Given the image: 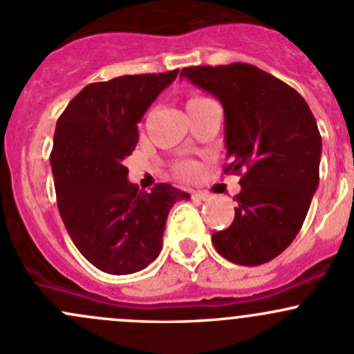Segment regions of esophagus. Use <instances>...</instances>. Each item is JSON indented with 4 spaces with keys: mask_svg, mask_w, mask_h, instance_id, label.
Wrapping results in <instances>:
<instances>
[{
    "mask_svg": "<svg viewBox=\"0 0 354 354\" xmlns=\"http://www.w3.org/2000/svg\"><path fill=\"white\" fill-rule=\"evenodd\" d=\"M191 196H192V199H198V201H206V199L209 198V194H207V192H203V191L191 192Z\"/></svg>",
    "mask_w": 354,
    "mask_h": 354,
    "instance_id": "esophagus-1",
    "label": "esophagus"
}]
</instances>
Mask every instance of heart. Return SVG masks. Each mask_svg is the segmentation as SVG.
I'll return each mask as SVG.
<instances>
[{"instance_id": "b5f03b06", "label": "heart", "mask_w": 354, "mask_h": 354, "mask_svg": "<svg viewBox=\"0 0 354 354\" xmlns=\"http://www.w3.org/2000/svg\"><path fill=\"white\" fill-rule=\"evenodd\" d=\"M203 100H206V98L199 97V95L191 97L187 100V107H192V105H196V104H201ZM176 172H177V176L182 177V178H192L196 176V174H198V165H196V163H192V162H180L176 167Z\"/></svg>"}]
</instances>
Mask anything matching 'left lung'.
<instances>
[{
  "label": "left lung",
  "instance_id": "obj_1",
  "mask_svg": "<svg viewBox=\"0 0 354 354\" xmlns=\"http://www.w3.org/2000/svg\"><path fill=\"white\" fill-rule=\"evenodd\" d=\"M225 109V174H242L235 218L213 245L240 266L278 257L300 232L319 185L322 140L305 98L247 63L184 68L180 78Z\"/></svg>",
  "mask_w": 354,
  "mask_h": 354
}]
</instances>
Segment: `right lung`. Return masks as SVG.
I'll list each match as a JSON object with an SVG mask.
<instances>
[{
	"label": "right lung",
	"instance_id": "obj_1",
	"mask_svg": "<svg viewBox=\"0 0 354 354\" xmlns=\"http://www.w3.org/2000/svg\"><path fill=\"white\" fill-rule=\"evenodd\" d=\"M177 73L90 83L57 119L50 169L59 214L82 256L109 274H133L155 261L170 207L189 199L170 184L138 191L124 167L138 122Z\"/></svg>",
	"mask_w": 354,
	"mask_h": 354
}]
</instances>
